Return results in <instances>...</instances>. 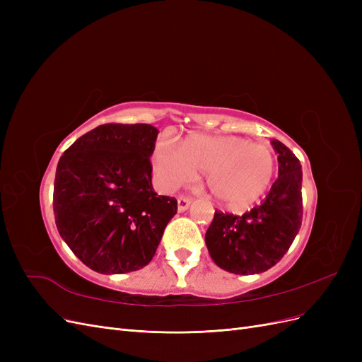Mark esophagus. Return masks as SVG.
<instances>
[{
  "instance_id": "obj_1",
  "label": "esophagus",
  "mask_w": 362,
  "mask_h": 362,
  "mask_svg": "<svg viewBox=\"0 0 362 362\" xmlns=\"http://www.w3.org/2000/svg\"><path fill=\"white\" fill-rule=\"evenodd\" d=\"M192 199L187 198V196H180L178 198V211H185L190 206Z\"/></svg>"
}]
</instances>
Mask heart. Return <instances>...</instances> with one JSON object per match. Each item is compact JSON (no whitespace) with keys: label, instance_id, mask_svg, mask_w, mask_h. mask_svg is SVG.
<instances>
[{"label":"heart","instance_id":"1","mask_svg":"<svg viewBox=\"0 0 362 362\" xmlns=\"http://www.w3.org/2000/svg\"><path fill=\"white\" fill-rule=\"evenodd\" d=\"M152 170L164 192H172L206 173L213 198L229 210H243L264 194L276 172V158L264 145L237 136L190 134L180 149L160 141Z\"/></svg>","mask_w":362,"mask_h":362}]
</instances>
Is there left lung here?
I'll use <instances>...</instances> for the list:
<instances>
[{"instance_id":"1","label":"left lung","mask_w":362,"mask_h":362,"mask_svg":"<svg viewBox=\"0 0 362 362\" xmlns=\"http://www.w3.org/2000/svg\"><path fill=\"white\" fill-rule=\"evenodd\" d=\"M272 146L279 170L266 199L243 216L216 210L205 234L213 261L235 275H255L275 266L302 225L300 161L279 140H272Z\"/></svg>"}]
</instances>
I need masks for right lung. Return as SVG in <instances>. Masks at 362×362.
I'll return each mask as SVG.
<instances>
[{"mask_svg":"<svg viewBox=\"0 0 362 362\" xmlns=\"http://www.w3.org/2000/svg\"><path fill=\"white\" fill-rule=\"evenodd\" d=\"M157 136L149 124H105L76 139L59 160L52 198L57 229L98 273L145 267L177 214V199L152 187Z\"/></svg>","mask_w":362,"mask_h":362,"instance_id":"obj_1","label":"right lung"}]
</instances>
